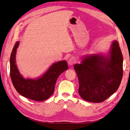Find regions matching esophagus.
<instances>
[{
  "label": "esophagus",
  "instance_id": "1",
  "mask_svg": "<svg viewBox=\"0 0 130 130\" xmlns=\"http://www.w3.org/2000/svg\"><path fill=\"white\" fill-rule=\"evenodd\" d=\"M75 63H76V60L74 57H71L69 59L68 62V63L69 66H73Z\"/></svg>",
  "mask_w": 130,
  "mask_h": 130
}]
</instances>
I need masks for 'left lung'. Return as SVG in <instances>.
Instances as JSON below:
<instances>
[{
  "instance_id": "1",
  "label": "left lung",
  "mask_w": 130,
  "mask_h": 130,
  "mask_svg": "<svg viewBox=\"0 0 130 130\" xmlns=\"http://www.w3.org/2000/svg\"><path fill=\"white\" fill-rule=\"evenodd\" d=\"M123 57L119 43L114 41L107 56L92 54L75 64L79 82L78 93L82 99L101 103L118 89L123 77Z\"/></svg>"
}]
</instances>
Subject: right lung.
<instances>
[{"label": "right lung", "mask_w": 130, "mask_h": 130, "mask_svg": "<svg viewBox=\"0 0 130 130\" xmlns=\"http://www.w3.org/2000/svg\"><path fill=\"white\" fill-rule=\"evenodd\" d=\"M19 44V41L15 43L10 60V76L14 87L21 95L28 99L37 101L48 99L54 92L58 77L68 69L67 63L66 61L54 63L40 77L25 78L15 64V55Z\"/></svg>", "instance_id": "right-lung-1"}]
</instances>
